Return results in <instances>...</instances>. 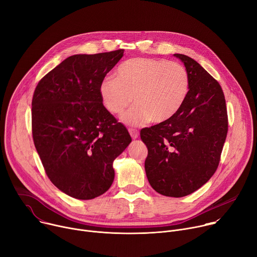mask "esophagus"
Listing matches in <instances>:
<instances>
[{
  "label": "esophagus",
  "mask_w": 257,
  "mask_h": 257,
  "mask_svg": "<svg viewBox=\"0 0 257 257\" xmlns=\"http://www.w3.org/2000/svg\"><path fill=\"white\" fill-rule=\"evenodd\" d=\"M129 133L133 139H136L139 136V132L136 129H129Z\"/></svg>",
  "instance_id": "1"
}]
</instances>
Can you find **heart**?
Masks as SVG:
<instances>
[{
	"label": "heart",
	"instance_id": "obj_1",
	"mask_svg": "<svg viewBox=\"0 0 257 257\" xmlns=\"http://www.w3.org/2000/svg\"><path fill=\"white\" fill-rule=\"evenodd\" d=\"M115 75L100 82L101 101L109 113L119 115L134 99L136 104L122 116V121L132 126L171 119L189 90L188 73L177 62L132 58L117 68Z\"/></svg>",
	"mask_w": 257,
	"mask_h": 257
}]
</instances>
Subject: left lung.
<instances>
[{"label":"left lung","instance_id":"1","mask_svg":"<svg viewBox=\"0 0 257 257\" xmlns=\"http://www.w3.org/2000/svg\"><path fill=\"white\" fill-rule=\"evenodd\" d=\"M189 76L186 99L171 119L144 128L141 140L149 154L144 168L151 186L170 197L189 195L217 169L228 133L223 89L196 61L174 54Z\"/></svg>","mask_w":257,"mask_h":257}]
</instances>
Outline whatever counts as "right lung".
<instances>
[{"label":"right lung","instance_id":"add662e5","mask_svg":"<svg viewBox=\"0 0 257 257\" xmlns=\"http://www.w3.org/2000/svg\"><path fill=\"white\" fill-rule=\"evenodd\" d=\"M124 50L67 58L42 78L32 97V137L45 171L65 194L95 198L113 184L114 160L132 141L103 106L99 84Z\"/></svg>","mask_w":257,"mask_h":257}]
</instances>
